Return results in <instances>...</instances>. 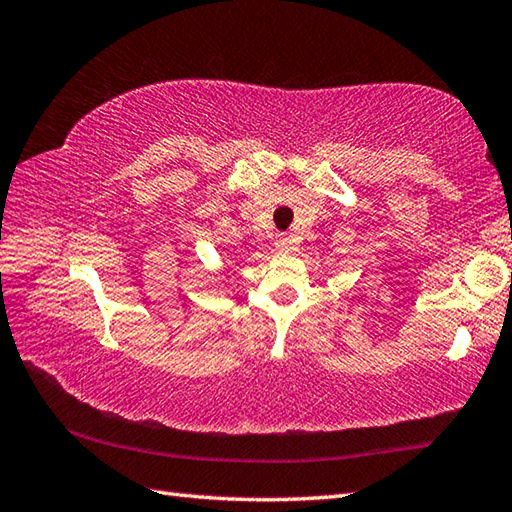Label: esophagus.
<instances>
[{
	"mask_svg": "<svg viewBox=\"0 0 512 512\" xmlns=\"http://www.w3.org/2000/svg\"><path fill=\"white\" fill-rule=\"evenodd\" d=\"M275 246H277L279 253H290V250L295 248V242H292V237H290V235H279V237H277V242H275Z\"/></svg>",
	"mask_w": 512,
	"mask_h": 512,
	"instance_id": "esophagus-1",
	"label": "esophagus"
}]
</instances>
